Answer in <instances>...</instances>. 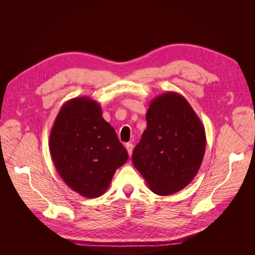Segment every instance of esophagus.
Segmentation results:
<instances>
[{
	"mask_svg": "<svg viewBox=\"0 0 255 255\" xmlns=\"http://www.w3.org/2000/svg\"><path fill=\"white\" fill-rule=\"evenodd\" d=\"M126 148H127V150H128V155H129V156L132 155V153H133V144H132V143H127V144H126Z\"/></svg>",
	"mask_w": 255,
	"mask_h": 255,
	"instance_id": "esophagus-1",
	"label": "esophagus"
}]
</instances>
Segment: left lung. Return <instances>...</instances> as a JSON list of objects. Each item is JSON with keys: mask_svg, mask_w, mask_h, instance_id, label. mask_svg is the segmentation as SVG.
Here are the masks:
<instances>
[{"mask_svg": "<svg viewBox=\"0 0 255 255\" xmlns=\"http://www.w3.org/2000/svg\"><path fill=\"white\" fill-rule=\"evenodd\" d=\"M145 119L133 164L154 194L172 195L199 171L206 145L204 127L187 100L173 91L154 98Z\"/></svg>", "mask_w": 255, "mask_h": 255, "instance_id": "left-lung-1", "label": "left lung"}]
</instances>
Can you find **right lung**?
<instances>
[{"mask_svg":"<svg viewBox=\"0 0 255 255\" xmlns=\"http://www.w3.org/2000/svg\"><path fill=\"white\" fill-rule=\"evenodd\" d=\"M49 148L61 179L85 198L102 196L128 158L114 128L102 117L101 106L88 97L71 99L61 106Z\"/></svg>","mask_w":255,"mask_h":255,"instance_id":"1","label":"right lung"}]
</instances>
